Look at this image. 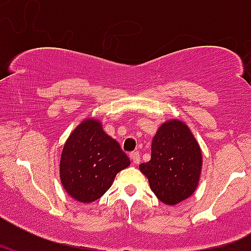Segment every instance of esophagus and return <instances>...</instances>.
Wrapping results in <instances>:
<instances>
[{
	"instance_id": "esophagus-1",
	"label": "esophagus",
	"mask_w": 251,
	"mask_h": 251,
	"mask_svg": "<svg viewBox=\"0 0 251 251\" xmlns=\"http://www.w3.org/2000/svg\"><path fill=\"white\" fill-rule=\"evenodd\" d=\"M131 159H132V163L135 164V165H138L141 161V156H140V153L138 151H132V153L130 154Z\"/></svg>"
}]
</instances>
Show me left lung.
I'll return each instance as SVG.
<instances>
[{
	"mask_svg": "<svg viewBox=\"0 0 251 251\" xmlns=\"http://www.w3.org/2000/svg\"><path fill=\"white\" fill-rule=\"evenodd\" d=\"M201 151L188 126L169 120L151 141V160L140 165L159 201L176 205L197 189L201 173Z\"/></svg>",
	"mask_w": 251,
	"mask_h": 251,
	"instance_id": "1",
	"label": "left lung"
}]
</instances>
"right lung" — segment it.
<instances>
[{
	"label": "right lung",
	"mask_w": 251,
	"mask_h": 251,
	"mask_svg": "<svg viewBox=\"0 0 251 251\" xmlns=\"http://www.w3.org/2000/svg\"><path fill=\"white\" fill-rule=\"evenodd\" d=\"M130 159L96 119H85L70 133L60 155V181L75 201L92 203L110 188Z\"/></svg>",
	"instance_id": "obj_1"
}]
</instances>
